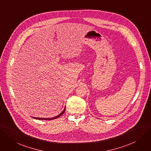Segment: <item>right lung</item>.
<instances>
[{"mask_svg":"<svg viewBox=\"0 0 151 151\" xmlns=\"http://www.w3.org/2000/svg\"><path fill=\"white\" fill-rule=\"evenodd\" d=\"M65 108H64V110H63V111L61 113H60L59 115H58V116H56V117H54V118H35V119H45V120H51V119H56V118H59V117H60L61 116L62 114H63L64 113V112H65Z\"/></svg>","mask_w":151,"mask_h":151,"instance_id":"right-lung-1","label":"right lung"}]
</instances>
